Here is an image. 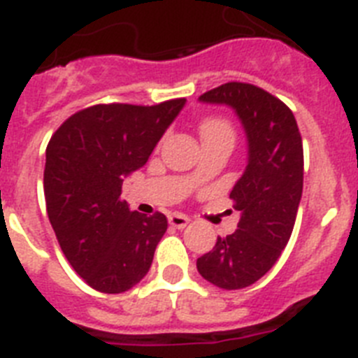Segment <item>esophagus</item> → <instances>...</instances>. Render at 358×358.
I'll return each instance as SVG.
<instances>
[{
  "mask_svg": "<svg viewBox=\"0 0 358 358\" xmlns=\"http://www.w3.org/2000/svg\"><path fill=\"white\" fill-rule=\"evenodd\" d=\"M169 222H170V226L177 227V229H182V227H186L189 224V218L186 217V215H181V213H172V215H169Z\"/></svg>",
  "mask_w": 358,
  "mask_h": 358,
  "instance_id": "34e87169",
  "label": "esophagus"
}]
</instances>
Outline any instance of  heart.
<instances>
[{"label":"heart","mask_w":358,"mask_h":358,"mask_svg":"<svg viewBox=\"0 0 358 358\" xmlns=\"http://www.w3.org/2000/svg\"><path fill=\"white\" fill-rule=\"evenodd\" d=\"M218 132H229L231 127L229 123L222 118H206L201 123V136H210V134H218Z\"/></svg>","instance_id":"heart-1"}]
</instances>
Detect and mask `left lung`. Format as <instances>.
<instances>
[{
  "label": "left lung",
  "mask_w": 358,
  "mask_h": 358,
  "mask_svg": "<svg viewBox=\"0 0 358 358\" xmlns=\"http://www.w3.org/2000/svg\"><path fill=\"white\" fill-rule=\"evenodd\" d=\"M199 100L235 110L248 138V166L229 194L238 229L218 236L197 271L220 289H245L271 271L292 235L303 194L301 134L292 110L252 84L227 82Z\"/></svg>",
  "instance_id": "left-lung-1"
}]
</instances>
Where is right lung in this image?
Returning <instances> with one entry per match:
<instances>
[{"label": "right lung", "instance_id": "1", "mask_svg": "<svg viewBox=\"0 0 358 358\" xmlns=\"http://www.w3.org/2000/svg\"><path fill=\"white\" fill-rule=\"evenodd\" d=\"M185 103H98L69 116L46 147L50 224L75 273L98 292H125L150 268L169 222L159 211L129 210L122 185L147 163Z\"/></svg>", "mask_w": 358, "mask_h": 358}]
</instances>
